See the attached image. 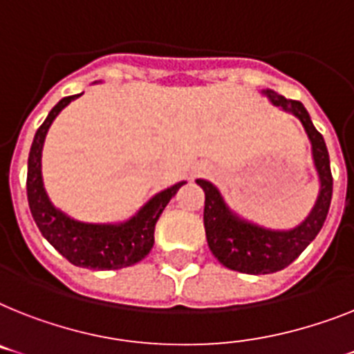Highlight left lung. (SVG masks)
Wrapping results in <instances>:
<instances>
[{"label":"left lung","mask_w":354,"mask_h":354,"mask_svg":"<svg viewBox=\"0 0 354 354\" xmlns=\"http://www.w3.org/2000/svg\"><path fill=\"white\" fill-rule=\"evenodd\" d=\"M275 106L293 113L302 122L313 151V162L320 179L317 203L304 223L293 230H268L248 223L227 208L223 195L212 183L197 179L204 189V230L212 253L218 262L233 271L248 275H268L288 268L315 241L328 217L333 195V175L329 153L322 133L313 127L308 110L300 101L286 99L273 90H262Z\"/></svg>","instance_id":"left-lung-1"}]
</instances>
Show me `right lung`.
<instances>
[{
    "instance_id": "1",
    "label": "right lung",
    "mask_w": 354,
    "mask_h": 354,
    "mask_svg": "<svg viewBox=\"0 0 354 354\" xmlns=\"http://www.w3.org/2000/svg\"><path fill=\"white\" fill-rule=\"evenodd\" d=\"M77 95L63 97L46 115L45 122L37 128L30 153H28V171H26V197L28 206L41 235L50 242L66 261L86 270H121L142 261L153 248V232L160 213L170 203L183 183L162 189L153 195L131 218L119 224H90L79 223L75 218L57 209L50 203L43 186L41 175V151L46 131L59 115V112Z\"/></svg>"
}]
</instances>
